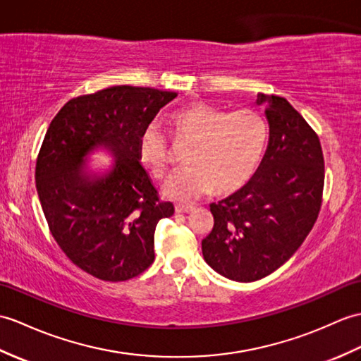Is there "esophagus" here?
Returning a JSON list of instances; mask_svg holds the SVG:
<instances>
[{"mask_svg":"<svg viewBox=\"0 0 361 361\" xmlns=\"http://www.w3.org/2000/svg\"><path fill=\"white\" fill-rule=\"evenodd\" d=\"M194 206H190V204H177L175 206V212L177 214H189V212H192L194 211Z\"/></svg>","mask_w":361,"mask_h":361,"instance_id":"esophagus-1","label":"esophagus"}]
</instances>
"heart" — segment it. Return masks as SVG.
<instances>
[{"mask_svg":"<svg viewBox=\"0 0 361 361\" xmlns=\"http://www.w3.org/2000/svg\"><path fill=\"white\" fill-rule=\"evenodd\" d=\"M169 128L175 142L190 145L186 154L189 167L173 173L164 184V195L177 201L195 200L212 190L216 195L235 194L258 171L269 138L267 124L258 112H228L200 102L172 112ZM137 152L154 178L164 177L171 149L157 126L141 130Z\"/></svg>","mask_w":361,"mask_h":361,"instance_id":"1","label":"heart"}]
</instances>
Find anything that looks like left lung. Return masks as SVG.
Segmentation results:
<instances>
[{
  "mask_svg": "<svg viewBox=\"0 0 361 361\" xmlns=\"http://www.w3.org/2000/svg\"><path fill=\"white\" fill-rule=\"evenodd\" d=\"M269 142L245 188L211 204L214 228L201 241L206 263L226 279L257 281L295 254L317 221L324 186L318 135L288 99L258 94Z\"/></svg>",
  "mask_w": 361,
  "mask_h": 361,
  "instance_id": "1",
  "label": "left lung"
}]
</instances>
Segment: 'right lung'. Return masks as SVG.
Listing matches in <instances>:
<instances>
[{"label":"right lung","mask_w":361,"mask_h":361,"mask_svg":"<svg viewBox=\"0 0 361 361\" xmlns=\"http://www.w3.org/2000/svg\"><path fill=\"white\" fill-rule=\"evenodd\" d=\"M175 92L114 86L67 102L55 115L35 167L37 192L52 237L95 279L126 281L154 263L157 223L173 214L138 160L141 130ZM103 147L116 158L104 174L84 161Z\"/></svg>","instance_id":"add662e5"}]
</instances>
